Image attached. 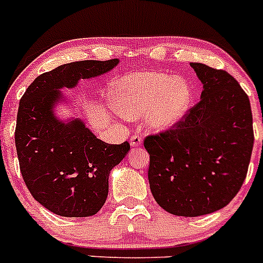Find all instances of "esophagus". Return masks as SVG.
<instances>
[{
	"label": "esophagus",
	"mask_w": 263,
	"mask_h": 263,
	"mask_svg": "<svg viewBox=\"0 0 263 263\" xmlns=\"http://www.w3.org/2000/svg\"><path fill=\"white\" fill-rule=\"evenodd\" d=\"M142 144V136L140 135H132L131 136V146L132 147H139Z\"/></svg>",
	"instance_id": "34e87169"
}]
</instances>
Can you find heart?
I'll use <instances>...</instances> for the list:
<instances>
[{"mask_svg":"<svg viewBox=\"0 0 263 263\" xmlns=\"http://www.w3.org/2000/svg\"><path fill=\"white\" fill-rule=\"evenodd\" d=\"M113 104L121 116L145 121L153 131L173 128L187 113L193 90L182 77L146 70L123 76L114 82Z\"/></svg>","mask_w":263,"mask_h":263,"instance_id":"heart-1","label":"heart"}]
</instances>
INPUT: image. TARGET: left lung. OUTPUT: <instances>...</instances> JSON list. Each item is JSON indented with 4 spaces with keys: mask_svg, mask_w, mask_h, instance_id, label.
Segmentation results:
<instances>
[{
    "mask_svg": "<svg viewBox=\"0 0 263 263\" xmlns=\"http://www.w3.org/2000/svg\"><path fill=\"white\" fill-rule=\"evenodd\" d=\"M203 85L200 101L175 128L147 136L150 190L168 213L196 217L233 200L253 149L251 103L225 70L190 63Z\"/></svg>",
    "mask_w": 263,
    "mask_h": 263,
    "instance_id": "8db88e82",
    "label": "left lung"
}]
</instances>
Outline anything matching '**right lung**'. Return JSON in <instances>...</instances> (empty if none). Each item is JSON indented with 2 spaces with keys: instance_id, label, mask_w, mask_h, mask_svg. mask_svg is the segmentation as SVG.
I'll use <instances>...</instances> for the list:
<instances>
[{
  "instance_id": "obj_1",
  "label": "right lung",
  "mask_w": 263,
  "mask_h": 263,
  "mask_svg": "<svg viewBox=\"0 0 263 263\" xmlns=\"http://www.w3.org/2000/svg\"><path fill=\"white\" fill-rule=\"evenodd\" d=\"M119 59L68 63L38 76L19 103L15 145L24 182L35 200L63 217H88L108 196L109 175L129 144H106L81 118L61 119L56 106L70 104L63 88L110 72Z\"/></svg>"
}]
</instances>
